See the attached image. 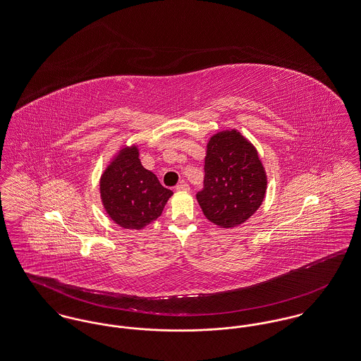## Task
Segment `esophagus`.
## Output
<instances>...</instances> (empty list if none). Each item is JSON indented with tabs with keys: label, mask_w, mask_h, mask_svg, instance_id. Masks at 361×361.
I'll return each mask as SVG.
<instances>
[{
	"label": "esophagus",
	"mask_w": 361,
	"mask_h": 361,
	"mask_svg": "<svg viewBox=\"0 0 361 361\" xmlns=\"http://www.w3.org/2000/svg\"><path fill=\"white\" fill-rule=\"evenodd\" d=\"M176 191H190V185L187 183H180L177 187H176Z\"/></svg>",
	"instance_id": "34e87169"
}]
</instances>
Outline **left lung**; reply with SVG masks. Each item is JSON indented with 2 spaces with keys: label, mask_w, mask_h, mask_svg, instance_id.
<instances>
[{
  "label": "left lung",
  "mask_w": 361,
  "mask_h": 361,
  "mask_svg": "<svg viewBox=\"0 0 361 361\" xmlns=\"http://www.w3.org/2000/svg\"><path fill=\"white\" fill-rule=\"evenodd\" d=\"M267 176L254 145L237 129L219 130L207 143L204 188L196 199L214 225L231 229L262 206Z\"/></svg>",
  "instance_id": "1"
}]
</instances>
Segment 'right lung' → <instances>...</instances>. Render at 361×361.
Masks as SVG:
<instances>
[{"label": "right lung", "mask_w": 361, "mask_h": 361, "mask_svg": "<svg viewBox=\"0 0 361 361\" xmlns=\"http://www.w3.org/2000/svg\"><path fill=\"white\" fill-rule=\"evenodd\" d=\"M99 191L107 215L121 228L140 231L155 221L173 192L145 169L137 146H124L104 170Z\"/></svg>", "instance_id": "obj_1"}]
</instances>
